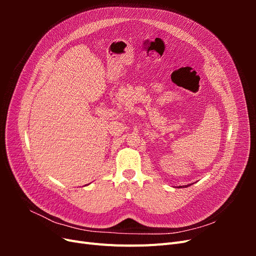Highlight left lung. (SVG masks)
<instances>
[{"label": "left lung", "mask_w": 256, "mask_h": 256, "mask_svg": "<svg viewBox=\"0 0 256 256\" xmlns=\"http://www.w3.org/2000/svg\"><path fill=\"white\" fill-rule=\"evenodd\" d=\"M187 187H188V186H187Z\"/></svg>", "instance_id": "obj_1"}]
</instances>
